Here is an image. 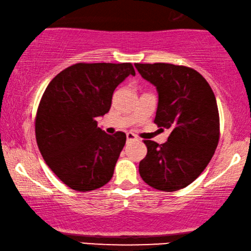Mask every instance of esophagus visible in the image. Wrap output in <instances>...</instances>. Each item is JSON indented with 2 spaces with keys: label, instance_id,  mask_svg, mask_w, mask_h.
<instances>
[{
  "label": "esophagus",
  "instance_id": "34e87169",
  "mask_svg": "<svg viewBox=\"0 0 251 251\" xmlns=\"http://www.w3.org/2000/svg\"><path fill=\"white\" fill-rule=\"evenodd\" d=\"M126 140H128V142H135V140H138V137H137L135 133L128 132L126 133Z\"/></svg>",
  "mask_w": 251,
  "mask_h": 251
}]
</instances>
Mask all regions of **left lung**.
Listing matches in <instances>:
<instances>
[{
  "mask_svg": "<svg viewBox=\"0 0 251 251\" xmlns=\"http://www.w3.org/2000/svg\"><path fill=\"white\" fill-rule=\"evenodd\" d=\"M159 95L154 122L170 129L164 144L145 140L140 177L159 191L174 192L197 179L219 140V114L210 85L193 68L174 64H135Z\"/></svg>",
  "mask_w": 251,
  "mask_h": 251,
  "instance_id": "obj_1",
  "label": "left lung"
}]
</instances>
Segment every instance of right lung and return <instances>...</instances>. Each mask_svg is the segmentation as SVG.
<instances>
[{"instance_id": "obj_1", "label": "right lung", "mask_w": 251, "mask_h": 251, "mask_svg": "<svg viewBox=\"0 0 251 251\" xmlns=\"http://www.w3.org/2000/svg\"><path fill=\"white\" fill-rule=\"evenodd\" d=\"M129 75L130 63H78L48 84L35 120L37 146L53 174L72 190L94 191L114 174L126 136L108 135L96 118L108 113L115 88Z\"/></svg>"}]
</instances>
